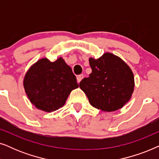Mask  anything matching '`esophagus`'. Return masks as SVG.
<instances>
[{
  "instance_id": "esophagus-1",
  "label": "esophagus",
  "mask_w": 159,
  "mask_h": 159,
  "mask_svg": "<svg viewBox=\"0 0 159 159\" xmlns=\"http://www.w3.org/2000/svg\"><path fill=\"white\" fill-rule=\"evenodd\" d=\"M83 77H84V75H80L77 76V82H78V83H80V81H81V80H82V79H83Z\"/></svg>"
}]
</instances>
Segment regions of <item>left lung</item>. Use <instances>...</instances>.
<instances>
[{
  "mask_svg": "<svg viewBox=\"0 0 159 159\" xmlns=\"http://www.w3.org/2000/svg\"><path fill=\"white\" fill-rule=\"evenodd\" d=\"M92 72L80 82L93 107L111 112L129 101L134 90L133 73L118 56L104 53L98 59L90 58Z\"/></svg>",
  "mask_w": 159,
  "mask_h": 159,
  "instance_id": "obj_1",
  "label": "left lung"
}]
</instances>
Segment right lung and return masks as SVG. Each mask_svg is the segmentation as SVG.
I'll list each match as a JSON object with an SVG mask.
<instances>
[{"label":"right lung","instance_id":"add662e5","mask_svg":"<svg viewBox=\"0 0 159 159\" xmlns=\"http://www.w3.org/2000/svg\"><path fill=\"white\" fill-rule=\"evenodd\" d=\"M24 87L36 108L50 112L62 107L71 91L79 84L71 67L62 58L53 62L42 58L26 74Z\"/></svg>","mask_w":159,"mask_h":159}]
</instances>
